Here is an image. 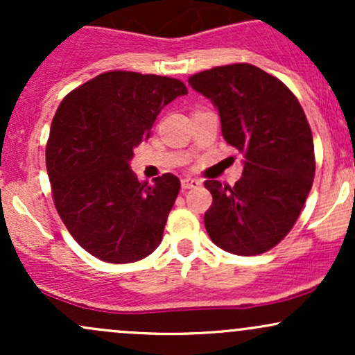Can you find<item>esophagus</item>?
Here are the masks:
<instances>
[{
    "label": "esophagus",
    "mask_w": 355,
    "mask_h": 355,
    "mask_svg": "<svg viewBox=\"0 0 355 355\" xmlns=\"http://www.w3.org/2000/svg\"><path fill=\"white\" fill-rule=\"evenodd\" d=\"M200 180H197V178H191V177H185L182 180V190H189V189H195V187L200 185Z\"/></svg>",
    "instance_id": "1"
}]
</instances>
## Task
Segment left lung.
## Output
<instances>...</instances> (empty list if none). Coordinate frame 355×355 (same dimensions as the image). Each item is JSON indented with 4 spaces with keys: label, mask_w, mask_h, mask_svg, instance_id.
Listing matches in <instances>:
<instances>
[{
    "label": "left lung",
    "mask_w": 355,
    "mask_h": 355,
    "mask_svg": "<svg viewBox=\"0 0 355 355\" xmlns=\"http://www.w3.org/2000/svg\"><path fill=\"white\" fill-rule=\"evenodd\" d=\"M218 110L225 141L245 157L234 187L207 180L211 242L237 255L270 250L292 230L315 175L311 126L294 93L248 63L215 67L189 78Z\"/></svg>",
    "instance_id": "1"
}]
</instances>
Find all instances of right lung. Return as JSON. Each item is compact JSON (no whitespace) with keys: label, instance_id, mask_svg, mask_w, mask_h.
Listing matches in <instances>:
<instances>
[{"label":"right lung","instance_id":"right-lung-1","mask_svg":"<svg viewBox=\"0 0 355 355\" xmlns=\"http://www.w3.org/2000/svg\"><path fill=\"white\" fill-rule=\"evenodd\" d=\"M187 93L180 80L116 70L73 89L56 110L46 144L53 202L96 259L137 262L160 245L180 180L138 182L130 160L162 108Z\"/></svg>","mask_w":355,"mask_h":355}]
</instances>
